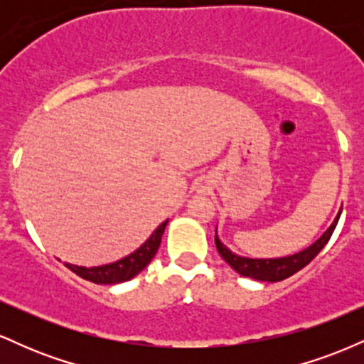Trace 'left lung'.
<instances>
[{
    "label": "left lung",
    "mask_w": 364,
    "mask_h": 364,
    "mask_svg": "<svg viewBox=\"0 0 364 364\" xmlns=\"http://www.w3.org/2000/svg\"><path fill=\"white\" fill-rule=\"evenodd\" d=\"M342 212V208H341ZM341 212L337 214L333 223L330 224L327 231L321 235L318 240L315 241L311 246H308L303 252L289 255V257L282 258H245L240 257V255L232 253L228 246L220 243V240L217 237V229H215V246L217 252H219L220 257L224 258L232 269L236 270L240 275H245V277L255 279V281H263V282H279L284 281V279L291 277L292 274H296L298 270H301L303 267H306L313 258L316 257L321 252L325 245L328 243L330 236H332L333 229H336L337 223H339Z\"/></svg>",
    "instance_id": "8db88e82"
}]
</instances>
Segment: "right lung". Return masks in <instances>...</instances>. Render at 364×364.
<instances>
[{"mask_svg":"<svg viewBox=\"0 0 364 364\" xmlns=\"http://www.w3.org/2000/svg\"><path fill=\"white\" fill-rule=\"evenodd\" d=\"M168 225V220H164L156 231L150 235V237L140 246L139 250H135L133 253H129L128 257L121 258L118 262L107 263V265H99V267H78L72 265V263H65L72 272H75L78 277L85 279L94 284H119L129 279L135 277L136 274H140L145 267L149 265L150 260L156 257L159 246H161L162 235H164V229Z\"/></svg>","mask_w":364,"mask_h":364,"instance_id":"1","label":"right lung"}]
</instances>
